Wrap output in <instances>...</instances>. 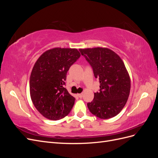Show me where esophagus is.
<instances>
[{"instance_id":"esophagus-1","label":"esophagus","mask_w":158,"mask_h":158,"mask_svg":"<svg viewBox=\"0 0 158 158\" xmlns=\"http://www.w3.org/2000/svg\"><path fill=\"white\" fill-rule=\"evenodd\" d=\"M78 97H79L80 98H82L83 97V94H78Z\"/></svg>"}]
</instances>
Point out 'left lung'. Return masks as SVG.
<instances>
[{
  "label": "left lung",
  "mask_w": 158,
  "mask_h": 158,
  "mask_svg": "<svg viewBox=\"0 0 158 158\" xmlns=\"http://www.w3.org/2000/svg\"><path fill=\"white\" fill-rule=\"evenodd\" d=\"M99 80V92L87 106L95 116L112 118L121 111L131 90V79L123 60L113 51L105 47L80 49Z\"/></svg>",
  "instance_id": "obj_1"
}]
</instances>
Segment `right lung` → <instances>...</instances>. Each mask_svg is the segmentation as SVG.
Returning a JSON list of instances; mask_svg holds the SVG:
<instances>
[{"instance_id": "obj_1", "label": "right lung", "mask_w": 158, "mask_h": 158, "mask_svg": "<svg viewBox=\"0 0 158 158\" xmlns=\"http://www.w3.org/2000/svg\"><path fill=\"white\" fill-rule=\"evenodd\" d=\"M80 56L77 49L56 47L44 52L35 62L30 75V96L45 118L59 120L70 112L75 98L64 85L68 70Z\"/></svg>"}]
</instances>
